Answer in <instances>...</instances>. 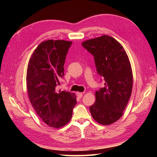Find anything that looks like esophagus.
<instances>
[{
    "mask_svg": "<svg viewBox=\"0 0 157 157\" xmlns=\"http://www.w3.org/2000/svg\"><path fill=\"white\" fill-rule=\"evenodd\" d=\"M83 94H84V92H77V96L78 98H81L82 97Z\"/></svg>",
    "mask_w": 157,
    "mask_h": 157,
    "instance_id": "1",
    "label": "esophagus"
}]
</instances>
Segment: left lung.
I'll use <instances>...</instances> for the list:
<instances>
[{"instance_id":"left-lung-1","label":"left lung","mask_w":157,"mask_h":157,"mask_svg":"<svg viewBox=\"0 0 157 157\" xmlns=\"http://www.w3.org/2000/svg\"><path fill=\"white\" fill-rule=\"evenodd\" d=\"M82 45L94 56L96 71L105 81V87L95 92L96 102L90 111L100 124H112L123 115L132 94L133 75L128 55L119 42L107 35Z\"/></svg>"}]
</instances>
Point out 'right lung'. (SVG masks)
<instances>
[{
    "mask_svg": "<svg viewBox=\"0 0 157 157\" xmlns=\"http://www.w3.org/2000/svg\"><path fill=\"white\" fill-rule=\"evenodd\" d=\"M71 42L49 40L41 42L28 63L26 82L32 106L48 126L60 128L71 120L75 94L56 91L64 75V64Z\"/></svg>",
    "mask_w": 157,
    "mask_h": 157,
    "instance_id": "right-lung-1",
    "label": "right lung"
}]
</instances>
